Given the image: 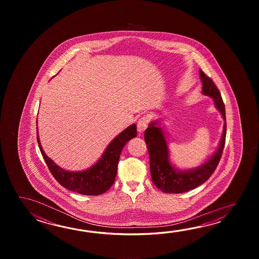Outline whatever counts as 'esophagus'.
<instances>
[{
  "label": "esophagus",
  "mask_w": 259,
  "mask_h": 259,
  "mask_svg": "<svg viewBox=\"0 0 259 259\" xmlns=\"http://www.w3.org/2000/svg\"><path fill=\"white\" fill-rule=\"evenodd\" d=\"M147 125H148V118H147L146 116H143V117H141V118L138 120V132H140V133H143V132L146 130Z\"/></svg>",
  "instance_id": "obj_1"
}]
</instances>
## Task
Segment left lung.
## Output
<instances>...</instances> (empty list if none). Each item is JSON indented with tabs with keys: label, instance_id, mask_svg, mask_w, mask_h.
<instances>
[{
	"label": "left lung",
	"instance_id": "8db88e82",
	"mask_svg": "<svg viewBox=\"0 0 259 259\" xmlns=\"http://www.w3.org/2000/svg\"><path fill=\"white\" fill-rule=\"evenodd\" d=\"M200 77L203 83V94L214 100L217 109L220 111L224 119L222 137L220 139L219 148L204 164L192 169L181 170L170 163L165 132L159 127L160 122L157 120L151 122L144 132V140L147 144L150 157V171L154 185L164 193H185L206 182L219 165L225 146L227 132L225 105L221 98V94L213 80L201 69Z\"/></svg>",
	"mask_w": 259,
	"mask_h": 259
}]
</instances>
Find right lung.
Segmentation results:
<instances>
[{
  "label": "right lung",
  "mask_w": 259,
  "mask_h": 259,
  "mask_svg": "<svg viewBox=\"0 0 259 259\" xmlns=\"http://www.w3.org/2000/svg\"><path fill=\"white\" fill-rule=\"evenodd\" d=\"M136 136V124H132L108 144L97 163L86 170L74 172L62 168L46 155L39 142L37 127V141L39 150L52 175L63 187L84 195H99L105 193L113 185L122 149L130 140Z\"/></svg>",
  "instance_id": "add662e5"
}]
</instances>
